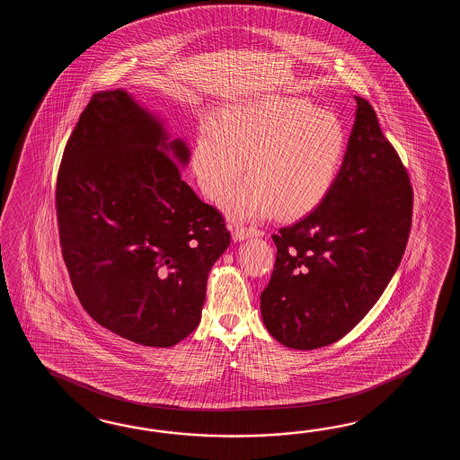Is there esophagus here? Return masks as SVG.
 <instances>
[{
  "label": "esophagus",
  "instance_id": "obj_1",
  "mask_svg": "<svg viewBox=\"0 0 460 460\" xmlns=\"http://www.w3.org/2000/svg\"><path fill=\"white\" fill-rule=\"evenodd\" d=\"M261 232L254 226H236L234 230V242H242L244 238H252V236H260Z\"/></svg>",
  "mask_w": 460,
  "mask_h": 460
}]
</instances>
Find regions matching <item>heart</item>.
Here are the masks:
<instances>
[{
	"label": "heart",
	"instance_id": "heart-1",
	"mask_svg": "<svg viewBox=\"0 0 460 460\" xmlns=\"http://www.w3.org/2000/svg\"><path fill=\"white\" fill-rule=\"evenodd\" d=\"M341 118L297 97L264 95L224 108L196 137L192 167L207 196L234 218H263L278 208L297 216L332 189L347 155Z\"/></svg>",
	"mask_w": 460,
	"mask_h": 460
}]
</instances>
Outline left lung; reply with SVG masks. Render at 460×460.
Returning <instances> with one entry per match:
<instances>
[{"mask_svg":"<svg viewBox=\"0 0 460 460\" xmlns=\"http://www.w3.org/2000/svg\"><path fill=\"white\" fill-rule=\"evenodd\" d=\"M332 189L311 214L273 234V274L260 297L268 332L314 350L362 321L398 270L410 238L412 187L365 98Z\"/></svg>","mask_w":460,"mask_h":460,"instance_id":"1","label":"left lung"}]
</instances>
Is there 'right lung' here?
Returning <instances> with one entry per match:
<instances>
[{
	"mask_svg": "<svg viewBox=\"0 0 460 460\" xmlns=\"http://www.w3.org/2000/svg\"><path fill=\"white\" fill-rule=\"evenodd\" d=\"M189 156L118 88L88 102L60 161V246L78 301L100 325L146 347H172L196 331L208 271L230 244L222 214L181 177Z\"/></svg>",
	"mask_w": 460,
	"mask_h": 460,
	"instance_id": "obj_1",
	"label": "right lung"
}]
</instances>
